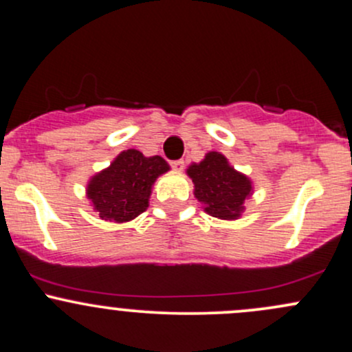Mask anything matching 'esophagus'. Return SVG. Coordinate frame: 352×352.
I'll return each instance as SVG.
<instances>
[{
  "label": "esophagus",
  "mask_w": 352,
  "mask_h": 352,
  "mask_svg": "<svg viewBox=\"0 0 352 352\" xmlns=\"http://www.w3.org/2000/svg\"><path fill=\"white\" fill-rule=\"evenodd\" d=\"M170 165H172V168H175V170H179V172H182L184 166H186V162H184V160H173Z\"/></svg>",
  "instance_id": "1"
}]
</instances>
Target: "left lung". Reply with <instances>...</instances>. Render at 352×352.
<instances>
[{
    "mask_svg": "<svg viewBox=\"0 0 352 352\" xmlns=\"http://www.w3.org/2000/svg\"><path fill=\"white\" fill-rule=\"evenodd\" d=\"M187 175L194 184V197L209 216L236 221L244 212V202L253 195V182L238 172L219 151H209L199 164H190Z\"/></svg>",
    "mask_w": 352,
    "mask_h": 352,
    "instance_id": "1",
    "label": "left lung"
}]
</instances>
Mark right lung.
Segmentation results:
<instances>
[{
  "mask_svg": "<svg viewBox=\"0 0 352 352\" xmlns=\"http://www.w3.org/2000/svg\"><path fill=\"white\" fill-rule=\"evenodd\" d=\"M168 170L170 165L158 155L145 157L142 151L129 148L89 179L86 195L101 219L129 223L145 212L153 184Z\"/></svg>",
  "mask_w": 352,
  "mask_h": 352,
  "instance_id": "1",
  "label": "right lung"
}]
</instances>
